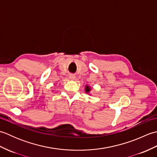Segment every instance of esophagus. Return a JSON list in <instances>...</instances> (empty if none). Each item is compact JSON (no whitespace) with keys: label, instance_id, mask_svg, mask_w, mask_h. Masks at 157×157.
I'll use <instances>...</instances> for the list:
<instances>
[{"label":"esophagus","instance_id":"34e87169","mask_svg":"<svg viewBox=\"0 0 157 157\" xmlns=\"http://www.w3.org/2000/svg\"><path fill=\"white\" fill-rule=\"evenodd\" d=\"M69 78L70 79H71V80H74V79H75V76L73 74H69Z\"/></svg>","mask_w":157,"mask_h":157}]
</instances>
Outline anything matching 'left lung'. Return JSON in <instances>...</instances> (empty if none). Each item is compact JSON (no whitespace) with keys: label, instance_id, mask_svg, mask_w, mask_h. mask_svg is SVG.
Listing matches in <instances>:
<instances>
[{"label":"left lung","instance_id":"8db88e82","mask_svg":"<svg viewBox=\"0 0 157 157\" xmlns=\"http://www.w3.org/2000/svg\"><path fill=\"white\" fill-rule=\"evenodd\" d=\"M90 90H91V88L89 86H88V85H86V86H85V92L87 93V94H88V93L90 92Z\"/></svg>","mask_w":157,"mask_h":157}]
</instances>
